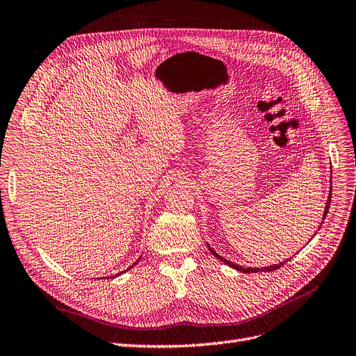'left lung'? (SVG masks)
Returning a JSON list of instances; mask_svg holds the SVG:
<instances>
[{"label":"left lung","mask_w":356,"mask_h":356,"mask_svg":"<svg viewBox=\"0 0 356 356\" xmlns=\"http://www.w3.org/2000/svg\"><path fill=\"white\" fill-rule=\"evenodd\" d=\"M330 203H332V190H330L328 200H327V203H325V209H324L323 219H325V216H327V213H328ZM318 228H321V227H318ZM207 248H209L211 253H212L215 257H218V259H219L220 262H224V264H227L228 266L237 269V271H240V273H246V274H250V273H261V271H264V273H269V271H275V269H278V268H281V266L284 265V262H280V264H274V265H269V266H265V268H244V266H241V265H237V264H234V262L227 261L225 257H222V256H219V254H218V253H216V252L209 246V244H207Z\"/></svg>","instance_id":"obj_1"}]
</instances>
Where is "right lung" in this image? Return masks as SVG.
Here are the masks:
<instances>
[{
	"label": "right lung",
	"mask_w": 356,
	"mask_h": 356,
	"mask_svg": "<svg viewBox=\"0 0 356 356\" xmlns=\"http://www.w3.org/2000/svg\"><path fill=\"white\" fill-rule=\"evenodd\" d=\"M138 261H140V259H138ZM138 261H137V262H136V264H134V265H137V264H138ZM134 265H131V266H129V268H128V269H131V268H134ZM128 269H125V271H122V273H127V271H128ZM122 273H119V274H116V275H113V277H118V275H120V274H122ZM107 278H112V277H107Z\"/></svg>",
	"instance_id": "add662e5"
}]
</instances>
